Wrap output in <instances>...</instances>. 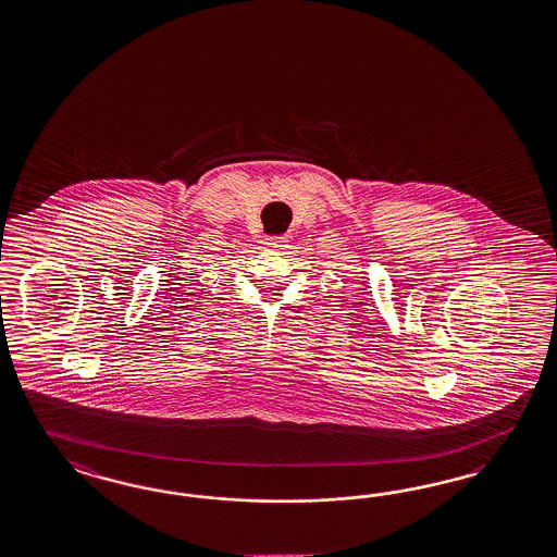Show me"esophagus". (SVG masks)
Returning <instances> with one entry per match:
<instances>
[{"label": "esophagus", "instance_id": "esophagus-1", "mask_svg": "<svg viewBox=\"0 0 557 557\" xmlns=\"http://www.w3.org/2000/svg\"><path fill=\"white\" fill-rule=\"evenodd\" d=\"M264 244L271 250H283L286 244V236H269V238L264 239Z\"/></svg>", "mask_w": 557, "mask_h": 557}]
</instances>
